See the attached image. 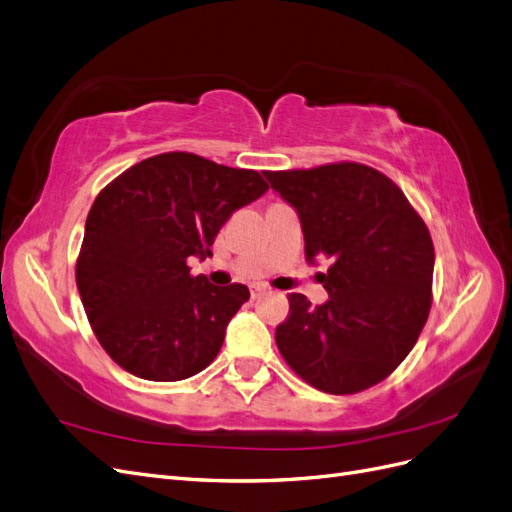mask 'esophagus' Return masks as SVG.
<instances>
[{
	"label": "esophagus",
	"instance_id": "1",
	"mask_svg": "<svg viewBox=\"0 0 512 512\" xmlns=\"http://www.w3.org/2000/svg\"><path fill=\"white\" fill-rule=\"evenodd\" d=\"M250 292H252V299H258L262 292H267V286H262V284H256V286H252V288H250Z\"/></svg>",
	"mask_w": 512,
	"mask_h": 512
}]
</instances>
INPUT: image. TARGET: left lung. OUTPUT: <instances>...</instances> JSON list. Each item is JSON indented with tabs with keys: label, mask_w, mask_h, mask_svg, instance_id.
I'll list each match as a JSON object with an SVG mask.
<instances>
[{
	"label": "left lung",
	"mask_w": 512,
	"mask_h": 512,
	"mask_svg": "<svg viewBox=\"0 0 512 512\" xmlns=\"http://www.w3.org/2000/svg\"><path fill=\"white\" fill-rule=\"evenodd\" d=\"M299 213L305 256L331 260L329 301L288 294L275 344L314 389L352 395L391 376L414 348L431 309L433 243L406 194L380 170L335 162L265 170Z\"/></svg>",
	"instance_id": "8db88e82"
}]
</instances>
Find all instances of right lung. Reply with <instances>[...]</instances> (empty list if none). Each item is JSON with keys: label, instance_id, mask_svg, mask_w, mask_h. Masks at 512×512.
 <instances>
[{"label": "right lung", "instance_id": "obj_1", "mask_svg": "<svg viewBox=\"0 0 512 512\" xmlns=\"http://www.w3.org/2000/svg\"><path fill=\"white\" fill-rule=\"evenodd\" d=\"M267 190L256 170L170 151L123 170L96 196L76 286L100 346L119 367L177 382L218 356L250 290L194 277L188 258L211 256L230 215Z\"/></svg>", "mask_w": 512, "mask_h": 512}]
</instances>
